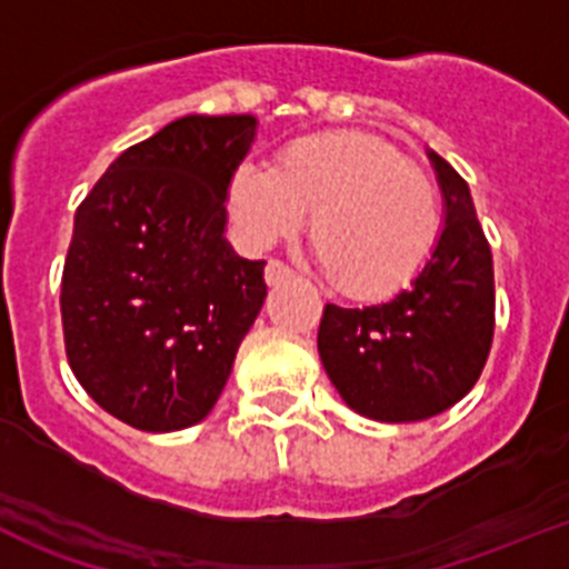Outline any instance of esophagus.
<instances>
[{
	"mask_svg": "<svg viewBox=\"0 0 569 569\" xmlns=\"http://www.w3.org/2000/svg\"><path fill=\"white\" fill-rule=\"evenodd\" d=\"M263 278H266V283H269V286H278V283H283V280L295 278V272H291L283 260H269V263H266Z\"/></svg>",
	"mask_w": 569,
	"mask_h": 569,
	"instance_id": "obj_1",
	"label": "esophagus"
}]
</instances>
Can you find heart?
<instances>
[{
	"label": "heart",
	"instance_id": "heart-1",
	"mask_svg": "<svg viewBox=\"0 0 569 569\" xmlns=\"http://www.w3.org/2000/svg\"><path fill=\"white\" fill-rule=\"evenodd\" d=\"M227 209L252 249L309 238L331 283L351 297H388L419 274L442 232L437 187L386 138L357 130L291 141L272 170L240 163Z\"/></svg>",
	"mask_w": 569,
	"mask_h": 569
}]
</instances>
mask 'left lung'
Segmentation results:
<instances>
[{"instance_id":"left-lung-1","label":"left lung","mask_w":569,"mask_h":569,"mask_svg":"<svg viewBox=\"0 0 569 569\" xmlns=\"http://www.w3.org/2000/svg\"><path fill=\"white\" fill-rule=\"evenodd\" d=\"M445 227L428 263L388 303L322 309L317 351L351 411L377 422H419L457 406L476 386L496 322L493 254L473 198L442 156L428 150Z\"/></svg>"}]
</instances>
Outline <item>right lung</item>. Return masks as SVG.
Instances as JSON below:
<instances>
[{"mask_svg":"<svg viewBox=\"0 0 569 569\" xmlns=\"http://www.w3.org/2000/svg\"><path fill=\"white\" fill-rule=\"evenodd\" d=\"M254 116H183L121 152L79 203L61 326L76 380L121 422H201L266 300V260L223 238Z\"/></svg>","mask_w":569,"mask_h":569,"instance_id":"right-lung-1","label":"right lung"}]
</instances>
